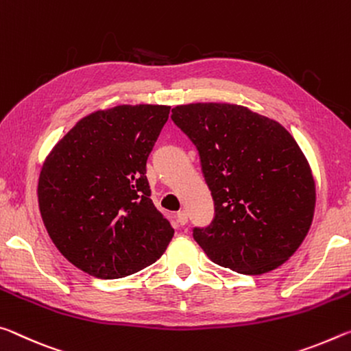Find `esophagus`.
<instances>
[{"label": "esophagus", "mask_w": 351, "mask_h": 351, "mask_svg": "<svg viewBox=\"0 0 351 351\" xmlns=\"http://www.w3.org/2000/svg\"><path fill=\"white\" fill-rule=\"evenodd\" d=\"M176 219H177V223H179V226H185V223L188 222V215H186V211L180 210L179 213L176 215Z\"/></svg>", "instance_id": "34e87169"}]
</instances>
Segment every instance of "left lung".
I'll use <instances>...</instances> for the list:
<instances>
[{"label":"left lung","instance_id":"8db88e82","mask_svg":"<svg viewBox=\"0 0 351 351\" xmlns=\"http://www.w3.org/2000/svg\"><path fill=\"white\" fill-rule=\"evenodd\" d=\"M196 146L215 217L194 227L206 256L234 272L274 271L311 227L315 185L305 155L280 123L243 106L197 102L172 108Z\"/></svg>","mask_w":351,"mask_h":351}]
</instances>
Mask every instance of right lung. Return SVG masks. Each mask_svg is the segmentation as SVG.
<instances>
[{"label":"right lung","mask_w":351,"mask_h":351,"mask_svg":"<svg viewBox=\"0 0 351 351\" xmlns=\"http://www.w3.org/2000/svg\"><path fill=\"white\" fill-rule=\"evenodd\" d=\"M168 106H118L80 119L45 160L38 206L60 254L96 278L151 266L174 237L155 208L146 162Z\"/></svg>","instance_id":"right-lung-1"}]
</instances>
